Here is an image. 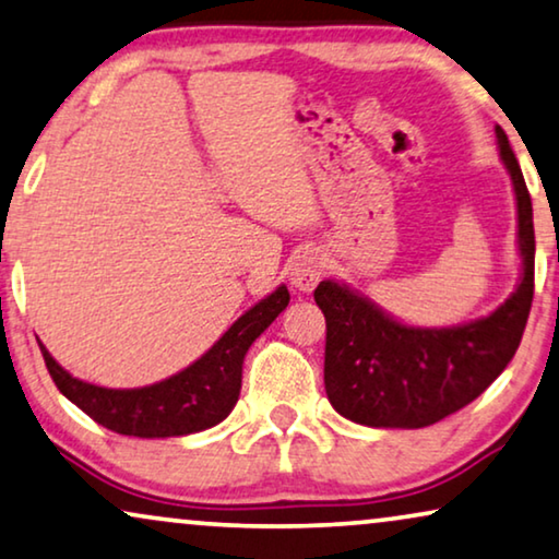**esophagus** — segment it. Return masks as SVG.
<instances>
[{
	"label": "esophagus",
	"instance_id": "1",
	"mask_svg": "<svg viewBox=\"0 0 559 559\" xmlns=\"http://www.w3.org/2000/svg\"><path fill=\"white\" fill-rule=\"evenodd\" d=\"M325 272V259L318 249H302L289 264V282L300 293H312Z\"/></svg>",
	"mask_w": 559,
	"mask_h": 559
}]
</instances>
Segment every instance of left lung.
Returning a JSON list of instances; mask_svg holds the SVG:
<instances>
[{
    "label": "left lung",
    "instance_id": "8db88e82",
    "mask_svg": "<svg viewBox=\"0 0 559 559\" xmlns=\"http://www.w3.org/2000/svg\"><path fill=\"white\" fill-rule=\"evenodd\" d=\"M496 140L516 195L522 280L491 316L415 328L341 282L316 287L325 316V394L350 423L402 430L435 425L484 394L514 358L534 297V221L522 167L501 127Z\"/></svg>",
    "mask_w": 559,
    "mask_h": 559
}]
</instances>
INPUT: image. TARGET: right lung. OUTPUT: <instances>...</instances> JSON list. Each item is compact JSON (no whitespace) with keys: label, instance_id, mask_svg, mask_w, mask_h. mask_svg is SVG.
Listing matches in <instances>:
<instances>
[{"label":"right lung","instance_id":"obj_1","mask_svg":"<svg viewBox=\"0 0 559 559\" xmlns=\"http://www.w3.org/2000/svg\"><path fill=\"white\" fill-rule=\"evenodd\" d=\"M289 293L280 285L243 312L205 354L157 384L106 389L68 373L40 343L45 366L60 394L106 430L132 438H178L209 430L228 417L241 392V364L251 343L287 308Z\"/></svg>","mask_w":559,"mask_h":559}]
</instances>
